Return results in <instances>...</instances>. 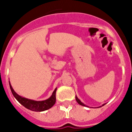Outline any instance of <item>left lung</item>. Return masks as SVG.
<instances>
[{"instance_id": "8db88e82", "label": "left lung", "mask_w": 132, "mask_h": 132, "mask_svg": "<svg viewBox=\"0 0 132 132\" xmlns=\"http://www.w3.org/2000/svg\"><path fill=\"white\" fill-rule=\"evenodd\" d=\"M75 99H76V101H77V102H78V104H80V105L85 106V104H84L82 103V102H80V100H79V99L77 97V96H75ZM104 104H103V105H102V106H104Z\"/></svg>"}]
</instances>
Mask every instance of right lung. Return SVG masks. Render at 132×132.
<instances>
[{"label":"right lung","mask_w":132,"mask_h":132,"mask_svg":"<svg viewBox=\"0 0 132 132\" xmlns=\"http://www.w3.org/2000/svg\"><path fill=\"white\" fill-rule=\"evenodd\" d=\"M9 85H10V90H11L13 96L15 97V98L22 105L24 106L25 108L30 110H32V111L35 112H42L44 111V110H46L50 109V108H52L54 105L55 103V93L57 88L55 89V90L53 91V94L51 96V97L49 98L47 100L43 101H35L19 96L18 94H16L15 93V91L13 90L12 86L10 85V82H9Z\"/></svg>","instance_id":"1"}]
</instances>
